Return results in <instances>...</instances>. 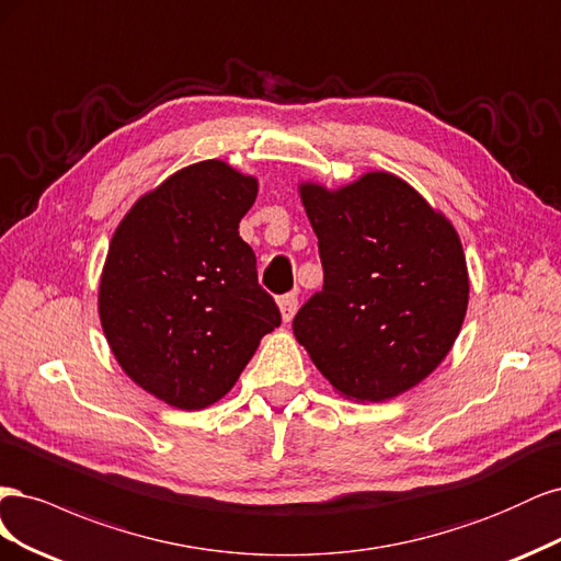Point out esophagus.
Returning <instances> with one entry per match:
<instances>
[{"label":"esophagus","instance_id":"34e87169","mask_svg":"<svg viewBox=\"0 0 561 561\" xmlns=\"http://www.w3.org/2000/svg\"><path fill=\"white\" fill-rule=\"evenodd\" d=\"M277 305H279L282 319H284V321H291L294 314H296V310H298V296H296V294H284V296H279Z\"/></svg>","mask_w":561,"mask_h":561}]
</instances>
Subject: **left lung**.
<instances>
[{
    "mask_svg": "<svg viewBox=\"0 0 561 561\" xmlns=\"http://www.w3.org/2000/svg\"><path fill=\"white\" fill-rule=\"evenodd\" d=\"M300 197L319 240L323 286L294 333L321 375L347 399H393L438 368L468 305L457 230L403 179L368 172Z\"/></svg>",
    "mask_w": 561,
    "mask_h": 561,
    "instance_id": "8db88e82",
    "label": "left lung"
}]
</instances>
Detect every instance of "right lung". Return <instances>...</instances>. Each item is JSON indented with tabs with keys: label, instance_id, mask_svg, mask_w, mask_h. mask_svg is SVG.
I'll return each instance as SVG.
<instances>
[{
	"label": "right lung",
	"instance_id": "right-lung-1",
	"mask_svg": "<svg viewBox=\"0 0 561 561\" xmlns=\"http://www.w3.org/2000/svg\"><path fill=\"white\" fill-rule=\"evenodd\" d=\"M256 193L254 176L203 160L139 197L114 232L102 329L121 368L168 405L219 401L282 323L238 230Z\"/></svg>",
	"mask_w": 561,
	"mask_h": 561
}]
</instances>
